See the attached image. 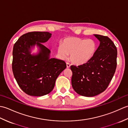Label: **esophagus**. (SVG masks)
<instances>
[{"mask_svg": "<svg viewBox=\"0 0 128 128\" xmlns=\"http://www.w3.org/2000/svg\"><path fill=\"white\" fill-rule=\"evenodd\" d=\"M70 67V64L69 63V62H66V68H69Z\"/></svg>", "mask_w": 128, "mask_h": 128, "instance_id": "obj_1", "label": "esophagus"}]
</instances>
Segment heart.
Instances as JSON below:
<instances>
[{"label":"heart","instance_id":"heart-1","mask_svg":"<svg viewBox=\"0 0 128 128\" xmlns=\"http://www.w3.org/2000/svg\"><path fill=\"white\" fill-rule=\"evenodd\" d=\"M97 48V43L93 40L68 37L58 45L56 52L60 59H66L70 54V59L73 63L82 65L94 58Z\"/></svg>","mask_w":128,"mask_h":128}]
</instances>
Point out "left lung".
Returning a JSON list of instances; mask_svg holds the SVG:
<instances>
[{
    "label": "left lung",
    "instance_id": "1",
    "mask_svg": "<svg viewBox=\"0 0 128 128\" xmlns=\"http://www.w3.org/2000/svg\"><path fill=\"white\" fill-rule=\"evenodd\" d=\"M100 41L94 58L88 63L70 66L72 85L78 94L94 97L107 88L116 67L117 50L110 38L94 34Z\"/></svg>",
    "mask_w": 128,
    "mask_h": 128
}]
</instances>
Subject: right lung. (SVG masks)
<instances>
[{
	"label": "right lung",
	"mask_w": 128,
	"mask_h": 128,
	"mask_svg": "<svg viewBox=\"0 0 128 128\" xmlns=\"http://www.w3.org/2000/svg\"><path fill=\"white\" fill-rule=\"evenodd\" d=\"M52 36L48 32H31L21 36L12 51V72L21 90L30 96H42L53 90L59 75L66 68L64 61L50 58L43 44ZM36 46L37 53L32 54Z\"/></svg>",
	"instance_id": "1"
}]
</instances>
